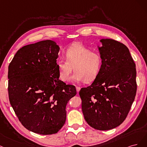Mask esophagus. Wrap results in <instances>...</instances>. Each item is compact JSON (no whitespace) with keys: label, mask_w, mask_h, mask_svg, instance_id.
Masks as SVG:
<instances>
[{"label":"esophagus","mask_w":147,"mask_h":147,"mask_svg":"<svg viewBox=\"0 0 147 147\" xmlns=\"http://www.w3.org/2000/svg\"><path fill=\"white\" fill-rule=\"evenodd\" d=\"M76 90H77V92L78 93V92L80 91V87L76 86Z\"/></svg>","instance_id":"esophagus-1"}]
</instances>
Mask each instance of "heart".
<instances>
[{
  "label": "heart",
  "mask_w": 147,
  "mask_h": 147,
  "mask_svg": "<svg viewBox=\"0 0 147 147\" xmlns=\"http://www.w3.org/2000/svg\"><path fill=\"white\" fill-rule=\"evenodd\" d=\"M66 59H60L57 61L60 79L68 81L73 70L74 82H92L96 78L102 65V57L97 52L92 51L83 45L75 42L65 51Z\"/></svg>",
  "instance_id": "heart-1"
}]
</instances>
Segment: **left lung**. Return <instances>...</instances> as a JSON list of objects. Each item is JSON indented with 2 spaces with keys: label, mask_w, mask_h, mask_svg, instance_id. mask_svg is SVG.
Wrapping results in <instances>:
<instances>
[{
  "label": "left lung",
  "mask_w": 147,
  "mask_h": 147,
  "mask_svg": "<svg viewBox=\"0 0 147 147\" xmlns=\"http://www.w3.org/2000/svg\"><path fill=\"white\" fill-rule=\"evenodd\" d=\"M100 41V71L91 86L80 89L79 95L87 123L106 131L121 125L128 114L137 91L136 69L124 44L107 38Z\"/></svg>",
  "instance_id": "1"
}]
</instances>
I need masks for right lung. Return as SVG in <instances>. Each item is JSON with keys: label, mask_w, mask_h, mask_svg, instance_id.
I'll return each mask as SVG.
<instances>
[{"label": "right lung", "mask_w": 147, "mask_h": 147, "mask_svg": "<svg viewBox=\"0 0 147 147\" xmlns=\"http://www.w3.org/2000/svg\"><path fill=\"white\" fill-rule=\"evenodd\" d=\"M59 50L52 40L28 45L8 66L10 105L21 124L35 133H57L65 123L66 106L76 94L74 86L59 79Z\"/></svg>", "instance_id": "1"}]
</instances>
